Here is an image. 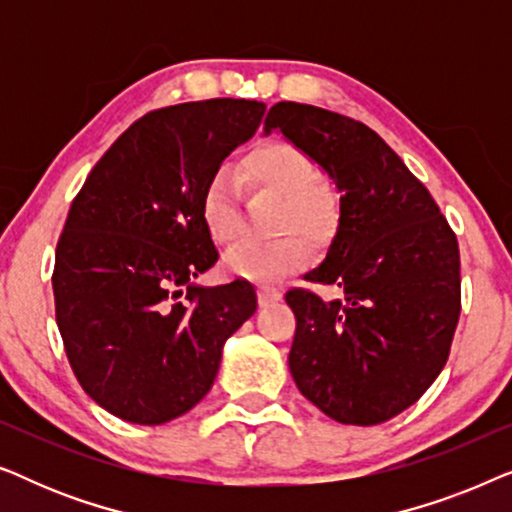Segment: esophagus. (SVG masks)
Masks as SVG:
<instances>
[{
  "instance_id": "34e87169",
  "label": "esophagus",
  "mask_w": 512,
  "mask_h": 512,
  "mask_svg": "<svg viewBox=\"0 0 512 512\" xmlns=\"http://www.w3.org/2000/svg\"><path fill=\"white\" fill-rule=\"evenodd\" d=\"M279 298H282V291L275 289V286H261V289H258V303L261 305L277 303Z\"/></svg>"
}]
</instances>
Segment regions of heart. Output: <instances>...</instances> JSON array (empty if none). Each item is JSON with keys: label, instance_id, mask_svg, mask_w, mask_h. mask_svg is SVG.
Returning <instances> with one entry per match:
<instances>
[{"label": "heart", "instance_id": "1", "mask_svg": "<svg viewBox=\"0 0 512 512\" xmlns=\"http://www.w3.org/2000/svg\"><path fill=\"white\" fill-rule=\"evenodd\" d=\"M240 174L254 191L284 198L277 233L286 237L270 244H237L228 251L223 265L233 277L263 284L277 282L305 263V247L298 235L321 242L333 233L338 221L335 195L321 181L317 160L291 142L258 144L242 158ZM200 219L216 244H233L240 237L242 191L233 172L219 170L209 177L200 198Z\"/></svg>", "mask_w": 512, "mask_h": 512}]
</instances>
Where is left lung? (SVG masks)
Here are the masks:
<instances>
[{
    "mask_svg": "<svg viewBox=\"0 0 512 512\" xmlns=\"http://www.w3.org/2000/svg\"><path fill=\"white\" fill-rule=\"evenodd\" d=\"M279 130L335 181L340 226L307 282L342 298L291 289L293 382L340 424L373 426L419 401L443 370L461 312L457 235L394 149L354 118L277 102Z\"/></svg>",
    "mask_w": 512,
    "mask_h": 512,
    "instance_id": "left-lung-1",
    "label": "left lung"
}]
</instances>
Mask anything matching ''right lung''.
Listing matches in <instances>:
<instances>
[{"label": "right lung", "instance_id": "right-lung-1", "mask_svg": "<svg viewBox=\"0 0 512 512\" xmlns=\"http://www.w3.org/2000/svg\"><path fill=\"white\" fill-rule=\"evenodd\" d=\"M263 114V102L230 97L149 111L69 207L55 249V321L83 391L125 422L165 424L198 405L223 342L256 312L247 279H191L219 258L200 219L205 184Z\"/></svg>", "mask_w": 512, "mask_h": 512}]
</instances>
